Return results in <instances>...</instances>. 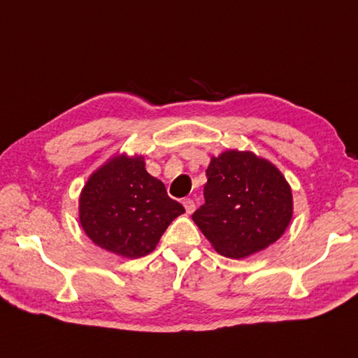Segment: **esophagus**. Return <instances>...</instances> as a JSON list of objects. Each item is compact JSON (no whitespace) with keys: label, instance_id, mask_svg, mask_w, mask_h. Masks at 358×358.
Returning a JSON list of instances; mask_svg holds the SVG:
<instances>
[{"label":"esophagus","instance_id":"34e87169","mask_svg":"<svg viewBox=\"0 0 358 358\" xmlns=\"http://www.w3.org/2000/svg\"><path fill=\"white\" fill-rule=\"evenodd\" d=\"M182 206H185L186 213H189V215L195 210V203H194V199H190V198L182 199Z\"/></svg>","mask_w":358,"mask_h":358}]
</instances>
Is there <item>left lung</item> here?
Here are the masks:
<instances>
[{
	"label": "left lung",
	"instance_id": "left-lung-1",
	"mask_svg": "<svg viewBox=\"0 0 358 358\" xmlns=\"http://www.w3.org/2000/svg\"><path fill=\"white\" fill-rule=\"evenodd\" d=\"M206 176V203L192 220L220 255L243 259L284 235L293 218V194L271 162L229 149L212 157Z\"/></svg>",
	"mask_w": 358,
	"mask_h": 358
}]
</instances>
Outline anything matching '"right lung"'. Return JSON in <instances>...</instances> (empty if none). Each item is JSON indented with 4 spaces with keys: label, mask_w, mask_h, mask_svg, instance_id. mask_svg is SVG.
<instances>
[{
    "label": "right lung",
    "mask_w": 358,
    "mask_h": 358,
    "mask_svg": "<svg viewBox=\"0 0 358 358\" xmlns=\"http://www.w3.org/2000/svg\"><path fill=\"white\" fill-rule=\"evenodd\" d=\"M185 213L143 155L117 154L97 168L79 196V221L96 245L127 259L151 253L169 224Z\"/></svg>",
    "instance_id": "1"
}]
</instances>
